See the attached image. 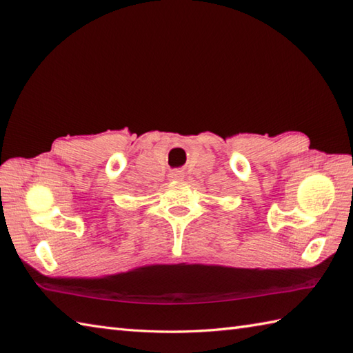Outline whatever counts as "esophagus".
Here are the masks:
<instances>
[{
  "mask_svg": "<svg viewBox=\"0 0 353 353\" xmlns=\"http://www.w3.org/2000/svg\"><path fill=\"white\" fill-rule=\"evenodd\" d=\"M168 177L170 179H176V181H179V179L183 177V171L182 170H172V171H170Z\"/></svg>",
  "mask_w": 353,
  "mask_h": 353,
  "instance_id": "obj_1",
  "label": "esophagus"
}]
</instances>
